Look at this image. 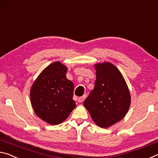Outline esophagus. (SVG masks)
Listing matches in <instances>:
<instances>
[{
	"label": "esophagus",
	"instance_id": "34e87169",
	"mask_svg": "<svg viewBox=\"0 0 158 158\" xmlns=\"http://www.w3.org/2000/svg\"><path fill=\"white\" fill-rule=\"evenodd\" d=\"M85 96H82L81 97H79L78 99H77V102H78L79 103H82V102H83L84 99H85Z\"/></svg>",
	"mask_w": 158,
	"mask_h": 158
}]
</instances>
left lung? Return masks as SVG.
<instances>
[{"mask_svg": "<svg viewBox=\"0 0 158 158\" xmlns=\"http://www.w3.org/2000/svg\"><path fill=\"white\" fill-rule=\"evenodd\" d=\"M94 67L97 76L94 88L83 105L97 125L108 128L120 121L128 112L130 92L122 73L113 64L103 62Z\"/></svg>", "mask_w": 158, "mask_h": 158, "instance_id": "8db88e82", "label": "left lung"}]
</instances>
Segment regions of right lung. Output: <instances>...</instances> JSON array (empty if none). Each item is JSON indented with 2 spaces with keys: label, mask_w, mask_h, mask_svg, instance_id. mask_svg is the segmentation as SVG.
Wrapping results in <instances>:
<instances>
[{
  "label": "right lung",
  "mask_w": 158,
  "mask_h": 158,
  "mask_svg": "<svg viewBox=\"0 0 158 158\" xmlns=\"http://www.w3.org/2000/svg\"><path fill=\"white\" fill-rule=\"evenodd\" d=\"M67 67L59 61L50 64L33 82L31 103L35 114L50 125L64 122L76 106L73 83L66 77Z\"/></svg>",
  "instance_id": "right-lung-1"
}]
</instances>
